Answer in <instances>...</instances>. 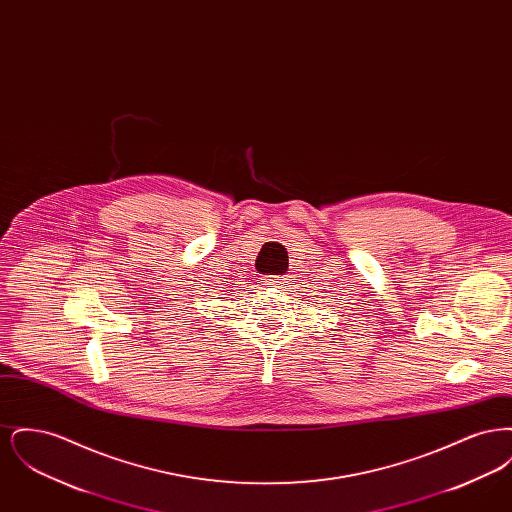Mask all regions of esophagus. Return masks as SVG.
<instances>
[{"label":"esophagus","instance_id":"34e87169","mask_svg":"<svg viewBox=\"0 0 512 512\" xmlns=\"http://www.w3.org/2000/svg\"><path fill=\"white\" fill-rule=\"evenodd\" d=\"M265 280V286H270V288H282L284 286V276H267V278H263Z\"/></svg>","mask_w":512,"mask_h":512}]
</instances>
